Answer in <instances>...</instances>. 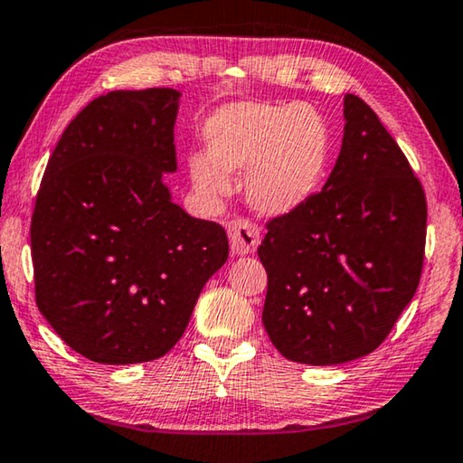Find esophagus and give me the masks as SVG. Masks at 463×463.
I'll return each instance as SVG.
<instances>
[{
  "mask_svg": "<svg viewBox=\"0 0 463 463\" xmlns=\"http://www.w3.org/2000/svg\"><path fill=\"white\" fill-rule=\"evenodd\" d=\"M229 237H231V249L234 255L253 253L260 245V229L247 218L231 220Z\"/></svg>",
  "mask_w": 463,
  "mask_h": 463,
  "instance_id": "esophagus-1",
  "label": "esophagus"
}]
</instances>
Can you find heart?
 Here are the masks:
<instances>
[{
    "instance_id": "1",
    "label": "heart",
    "mask_w": 463,
    "mask_h": 463,
    "mask_svg": "<svg viewBox=\"0 0 463 463\" xmlns=\"http://www.w3.org/2000/svg\"><path fill=\"white\" fill-rule=\"evenodd\" d=\"M203 142L211 160H192L195 185L224 195L229 173H247L249 202L266 216L290 214L309 202L332 156L327 123L305 102H232L210 117Z\"/></svg>"
}]
</instances>
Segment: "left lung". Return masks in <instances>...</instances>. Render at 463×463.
Returning a JSON list of instances; mask_svg holds the SVG:
<instances>
[{"mask_svg":"<svg viewBox=\"0 0 463 463\" xmlns=\"http://www.w3.org/2000/svg\"><path fill=\"white\" fill-rule=\"evenodd\" d=\"M344 137L321 192L268 220L263 327L282 356L340 364L371 354L418 288L427 197L375 111L344 97Z\"/></svg>","mask_w":463,"mask_h":463,"instance_id":"1","label":"left lung"}]
</instances>
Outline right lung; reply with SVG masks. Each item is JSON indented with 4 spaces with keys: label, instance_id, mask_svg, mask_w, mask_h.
<instances>
[{
    "label": "right lung",
    "instance_id": "right-lung-1",
    "mask_svg": "<svg viewBox=\"0 0 463 463\" xmlns=\"http://www.w3.org/2000/svg\"><path fill=\"white\" fill-rule=\"evenodd\" d=\"M179 97L146 88L94 99L43 175L31 224L36 307L88 361L165 356L229 260L222 226L189 216L163 183L177 171Z\"/></svg>",
    "mask_w": 463,
    "mask_h": 463
}]
</instances>
